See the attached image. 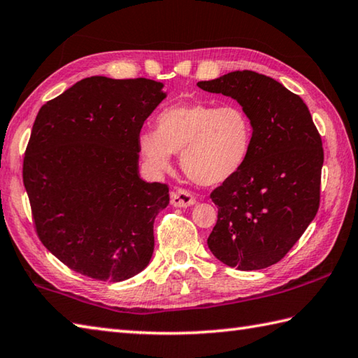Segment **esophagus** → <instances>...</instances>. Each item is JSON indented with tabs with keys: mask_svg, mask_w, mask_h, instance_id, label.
<instances>
[{
	"mask_svg": "<svg viewBox=\"0 0 358 358\" xmlns=\"http://www.w3.org/2000/svg\"><path fill=\"white\" fill-rule=\"evenodd\" d=\"M170 202L174 207H192L196 199L192 193L187 192V189L176 188L173 189L170 194Z\"/></svg>",
	"mask_w": 358,
	"mask_h": 358,
	"instance_id": "34e87169",
	"label": "esophagus"
}]
</instances>
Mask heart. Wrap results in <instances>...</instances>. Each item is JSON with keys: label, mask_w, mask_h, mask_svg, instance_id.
<instances>
[{"label": "heart", "mask_w": 358, "mask_h": 358, "mask_svg": "<svg viewBox=\"0 0 358 358\" xmlns=\"http://www.w3.org/2000/svg\"><path fill=\"white\" fill-rule=\"evenodd\" d=\"M253 123L238 103L184 101L164 108L156 129L137 136V148L147 170L162 174L170 170L174 152L180 151V166L199 185H220L243 170L250 157Z\"/></svg>", "instance_id": "1"}]
</instances>
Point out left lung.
Instances as JSON below:
<instances>
[{"mask_svg":"<svg viewBox=\"0 0 358 358\" xmlns=\"http://www.w3.org/2000/svg\"><path fill=\"white\" fill-rule=\"evenodd\" d=\"M201 90L235 99L250 115V157L210 194L217 221L210 252L239 271H259L284 258L320 206L323 145L300 96L253 71L199 82Z\"/></svg>","mask_w":358,"mask_h":358,"instance_id":"left-lung-1","label":"left lung"}]
</instances>
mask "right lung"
<instances>
[{"label": "right lung", "mask_w": 358, "mask_h": 358, "mask_svg": "<svg viewBox=\"0 0 358 358\" xmlns=\"http://www.w3.org/2000/svg\"><path fill=\"white\" fill-rule=\"evenodd\" d=\"M148 78L87 77L43 105L23 182L43 245L74 272L119 282L152 257L169 187L138 174L137 136L166 97Z\"/></svg>", "instance_id": "add662e5"}]
</instances>
